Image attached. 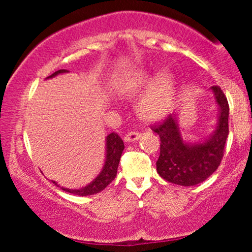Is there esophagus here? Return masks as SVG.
<instances>
[{
    "mask_svg": "<svg viewBox=\"0 0 252 252\" xmlns=\"http://www.w3.org/2000/svg\"><path fill=\"white\" fill-rule=\"evenodd\" d=\"M140 137H141L140 132L131 131V132H128V134L124 136V141H126V142H128V143L135 142V141H137Z\"/></svg>",
    "mask_w": 252,
    "mask_h": 252,
    "instance_id": "esophagus-1",
    "label": "esophagus"
}]
</instances>
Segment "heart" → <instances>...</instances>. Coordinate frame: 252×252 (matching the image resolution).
<instances>
[{
    "mask_svg": "<svg viewBox=\"0 0 252 252\" xmlns=\"http://www.w3.org/2000/svg\"><path fill=\"white\" fill-rule=\"evenodd\" d=\"M144 91L136 104L138 116L154 122L168 116L174 108L176 79L169 70H161L154 76L148 68L130 72L117 84L118 96L132 98Z\"/></svg>",
    "mask_w": 252,
    "mask_h": 252,
    "instance_id": "1",
    "label": "heart"
}]
</instances>
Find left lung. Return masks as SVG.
Here are the masks:
<instances>
[{
  "instance_id": "obj_1",
  "label": "left lung",
  "mask_w": 252,
  "mask_h": 252,
  "mask_svg": "<svg viewBox=\"0 0 252 252\" xmlns=\"http://www.w3.org/2000/svg\"><path fill=\"white\" fill-rule=\"evenodd\" d=\"M210 90L218 106V117L209 136L196 141L182 137L179 112L169 115L163 123L153 129L161 140L156 170L172 184L194 186L206 180L220 164L228 136V103L219 86Z\"/></svg>"
}]
</instances>
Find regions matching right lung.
<instances>
[{"instance_id":"obj_1","label":"right lung","mask_w":252,"mask_h":252,"mask_svg":"<svg viewBox=\"0 0 252 252\" xmlns=\"http://www.w3.org/2000/svg\"><path fill=\"white\" fill-rule=\"evenodd\" d=\"M67 70H59L54 72L53 74H51L50 77H47V79L58 76V74L62 73H67ZM124 149V143L121 140V137L115 132H111L105 137V160H104L103 168L99 172L96 178L94 179L89 185L86 186L80 187V189H66V187H62L60 185H58V182L52 180L57 187H60L65 192L72 193V194L80 195V196H86V195H92L99 193L100 190H103L106 186L116 178L117 174V168L118 163H120L121 155H122Z\"/></svg>"}]
</instances>
